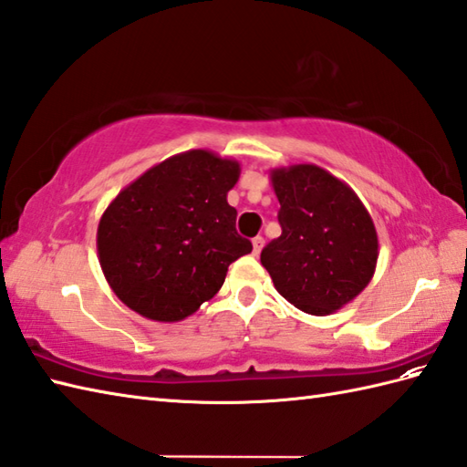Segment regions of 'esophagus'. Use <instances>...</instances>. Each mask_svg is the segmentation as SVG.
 <instances>
[{
    "instance_id": "esophagus-1",
    "label": "esophagus",
    "mask_w": 467,
    "mask_h": 467,
    "mask_svg": "<svg viewBox=\"0 0 467 467\" xmlns=\"http://www.w3.org/2000/svg\"><path fill=\"white\" fill-rule=\"evenodd\" d=\"M263 244H265V239H263V236H254V239H253V253H254V254H259V253H261V249H263Z\"/></svg>"
}]
</instances>
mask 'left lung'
Wrapping results in <instances>:
<instances>
[{"label": "left lung", "instance_id": "1", "mask_svg": "<svg viewBox=\"0 0 467 467\" xmlns=\"http://www.w3.org/2000/svg\"><path fill=\"white\" fill-rule=\"evenodd\" d=\"M283 233L261 253L275 289L309 315L351 303L373 279L379 241L353 188L315 164L273 168Z\"/></svg>", "mask_w": 467, "mask_h": 467}]
</instances>
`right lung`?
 <instances>
[{"label":"right lung","instance_id":"add662e5","mask_svg":"<svg viewBox=\"0 0 467 467\" xmlns=\"http://www.w3.org/2000/svg\"><path fill=\"white\" fill-rule=\"evenodd\" d=\"M241 164L211 150L166 158L122 188L98 223V261L114 295L150 321L176 323L221 289L253 251L226 194Z\"/></svg>","mask_w":467,"mask_h":467}]
</instances>
